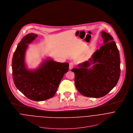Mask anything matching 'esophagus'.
<instances>
[{"instance_id":"esophagus-1","label":"esophagus","mask_w":133,"mask_h":133,"mask_svg":"<svg viewBox=\"0 0 133 133\" xmlns=\"http://www.w3.org/2000/svg\"><path fill=\"white\" fill-rule=\"evenodd\" d=\"M74 66V64L73 62H70L69 63V69L70 70H71Z\"/></svg>"}]
</instances>
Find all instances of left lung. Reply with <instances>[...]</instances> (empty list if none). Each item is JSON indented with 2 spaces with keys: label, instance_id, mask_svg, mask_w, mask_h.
Here are the masks:
<instances>
[{
  "label": "left lung",
  "instance_id": "left-lung-1",
  "mask_svg": "<svg viewBox=\"0 0 133 133\" xmlns=\"http://www.w3.org/2000/svg\"><path fill=\"white\" fill-rule=\"evenodd\" d=\"M104 45L88 60L71 71L75 74V85L85 96L103 97L117 84L120 76L119 51L112 36L101 32Z\"/></svg>",
  "mask_w": 133,
  "mask_h": 133
}]
</instances>
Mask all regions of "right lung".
Masks as SVG:
<instances>
[{"instance_id": "obj_1", "label": "right lung", "mask_w": 133, "mask_h": 133, "mask_svg": "<svg viewBox=\"0 0 133 133\" xmlns=\"http://www.w3.org/2000/svg\"><path fill=\"white\" fill-rule=\"evenodd\" d=\"M38 35L29 34L18 43L12 60V76L16 88L28 98L42 101L54 96L64 75L69 70L68 63H60L46 58L35 69L26 65V51Z\"/></svg>"}]
</instances>
